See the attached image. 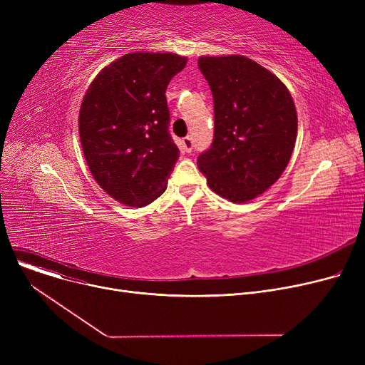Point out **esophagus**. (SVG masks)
<instances>
[{"label": "esophagus", "mask_w": 365, "mask_h": 365, "mask_svg": "<svg viewBox=\"0 0 365 365\" xmlns=\"http://www.w3.org/2000/svg\"><path fill=\"white\" fill-rule=\"evenodd\" d=\"M192 146H194V142H192V139H190L189 136L185 138V139H182L180 148H182L183 152H190V150H192Z\"/></svg>", "instance_id": "obj_1"}]
</instances>
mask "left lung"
I'll list each match as a JSON object with an SVG mask.
<instances>
[{
  "label": "left lung",
  "mask_w": 365,
  "mask_h": 365,
  "mask_svg": "<svg viewBox=\"0 0 365 365\" xmlns=\"http://www.w3.org/2000/svg\"><path fill=\"white\" fill-rule=\"evenodd\" d=\"M198 66L215 101V139L198 157L208 187L231 202L252 201L289 164L297 112L285 84L241 54L201 56Z\"/></svg>",
  "instance_id": "1"
}]
</instances>
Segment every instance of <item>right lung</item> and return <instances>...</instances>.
Instances as JSON below:
<instances>
[{
  "instance_id": "obj_1",
  "label": "right lung",
  "mask_w": 365,
  "mask_h": 365,
  "mask_svg": "<svg viewBox=\"0 0 365 365\" xmlns=\"http://www.w3.org/2000/svg\"><path fill=\"white\" fill-rule=\"evenodd\" d=\"M187 57L176 53H127L88 86L78 130L91 176L128 207H145L167 189L179 158L168 133L165 90Z\"/></svg>"
}]
</instances>
